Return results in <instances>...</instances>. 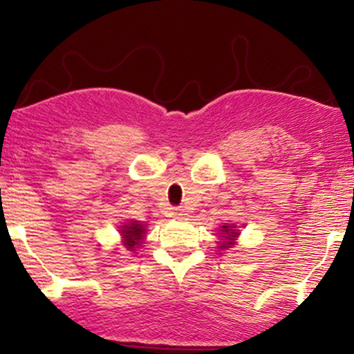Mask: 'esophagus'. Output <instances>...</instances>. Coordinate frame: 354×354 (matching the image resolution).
Wrapping results in <instances>:
<instances>
[{"label": "esophagus", "mask_w": 354, "mask_h": 354, "mask_svg": "<svg viewBox=\"0 0 354 354\" xmlns=\"http://www.w3.org/2000/svg\"><path fill=\"white\" fill-rule=\"evenodd\" d=\"M174 216L176 218H185L186 216V209L185 208H174Z\"/></svg>", "instance_id": "1"}]
</instances>
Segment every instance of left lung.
Masks as SVG:
<instances>
[{
    "label": "left lung",
    "mask_w": 354,
    "mask_h": 354,
    "mask_svg": "<svg viewBox=\"0 0 354 354\" xmlns=\"http://www.w3.org/2000/svg\"><path fill=\"white\" fill-rule=\"evenodd\" d=\"M239 231L236 230V226L233 225H223L221 230H219V238H223V241L219 243V248L221 250H226V248H231L234 245V239L238 238Z\"/></svg>",
    "instance_id": "8db88e82"
}]
</instances>
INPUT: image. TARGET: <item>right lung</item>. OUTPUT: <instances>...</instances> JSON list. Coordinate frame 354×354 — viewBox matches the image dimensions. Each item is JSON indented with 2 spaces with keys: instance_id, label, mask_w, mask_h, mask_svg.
Segmentation results:
<instances>
[{
  "instance_id": "1",
  "label": "right lung",
  "mask_w": 354,
  "mask_h": 354,
  "mask_svg": "<svg viewBox=\"0 0 354 354\" xmlns=\"http://www.w3.org/2000/svg\"><path fill=\"white\" fill-rule=\"evenodd\" d=\"M146 226L141 225L140 221L126 223L121 228V236H123V245L128 248L129 251H136V248L143 243V238L146 234Z\"/></svg>"
}]
</instances>
